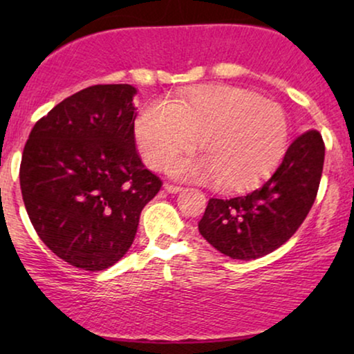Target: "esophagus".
Returning a JSON list of instances; mask_svg holds the SVG:
<instances>
[{
	"label": "esophagus",
	"instance_id": "obj_1",
	"mask_svg": "<svg viewBox=\"0 0 354 354\" xmlns=\"http://www.w3.org/2000/svg\"><path fill=\"white\" fill-rule=\"evenodd\" d=\"M164 188H166V192H169V193L182 192V187L180 185H176V183H171V182L164 183Z\"/></svg>",
	"mask_w": 354,
	"mask_h": 354
}]
</instances>
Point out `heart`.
Returning <instances> with one entry per match:
<instances>
[{"label":"heart","mask_w":354,"mask_h":354,"mask_svg":"<svg viewBox=\"0 0 354 354\" xmlns=\"http://www.w3.org/2000/svg\"><path fill=\"white\" fill-rule=\"evenodd\" d=\"M135 137L148 166L167 169L200 137L206 158L178 161L177 176L222 180L245 188L272 172L287 147L283 109L254 91L230 85H200L167 103H148L135 120Z\"/></svg>","instance_id":"obj_1"}]
</instances>
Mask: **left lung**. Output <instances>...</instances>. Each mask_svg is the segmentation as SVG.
<instances>
[{
    "label": "left lung",
    "instance_id": "obj_1",
    "mask_svg": "<svg viewBox=\"0 0 354 354\" xmlns=\"http://www.w3.org/2000/svg\"><path fill=\"white\" fill-rule=\"evenodd\" d=\"M326 145L306 130L290 145L272 177L243 196L209 198L198 230L222 254L250 261L272 253L311 211L322 177Z\"/></svg>",
    "mask_w": 354,
    "mask_h": 354
}]
</instances>
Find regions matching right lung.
Masks as SVG:
<instances>
[{"mask_svg": "<svg viewBox=\"0 0 354 354\" xmlns=\"http://www.w3.org/2000/svg\"><path fill=\"white\" fill-rule=\"evenodd\" d=\"M135 93L127 84L77 91L37 120L24 147L19 178L33 229L77 269L118 263L162 187L135 147Z\"/></svg>", "mask_w": 354, "mask_h": 354, "instance_id": "obj_1", "label": "right lung"}]
</instances>
